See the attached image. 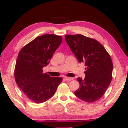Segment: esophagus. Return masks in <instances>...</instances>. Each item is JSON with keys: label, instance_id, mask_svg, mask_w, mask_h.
Listing matches in <instances>:
<instances>
[{"label": "esophagus", "instance_id": "esophagus-1", "mask_svg": "<svg viewBox=\"0 0 128 128\" xmlns=\"http://www.w3.org/2000/svg\"><path fill=\"white\" fill-rule=\"evenodd\" d=\"M73 77H66V81H71V80H73Z\"/></svg>", "mask_w": 128, "mask_h": 128}]
</instances>
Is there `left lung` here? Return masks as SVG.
<instances>
[{"mask_svg": "<svg viewBox=\"0 0 128 128\" xmlns=\"http://www.w3.org/2000/svg\"><path fill=\"white\" fill-rule=\"evenodd\" d=\"M65 40L78 62L86 66L85 78H77L80 88L75 95L88 103L99 100L112 80L113 64L110 55L98 41L81 34L66 35Z\"/></svg>", "mask_w": 128, "mask_h": 128, "instance_id": "left-lung-1", "label": "left lung"}]
</instances>
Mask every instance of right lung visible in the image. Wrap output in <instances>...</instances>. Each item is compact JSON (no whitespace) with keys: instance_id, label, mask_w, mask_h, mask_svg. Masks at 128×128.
<instances>
[{"instance_id":"right-lung-1","label":"right lung","mask_w":128,"mask_h":128,"mask_svg":"<svg viewBox=\"0 0 128 128\" xmlns=\"http://www.w3.org/2000/svg\"><path fill=\"white\" fill-rule=\"evenodd\" d=\"M62 42V36L44 34L34 39L19 52L14 68L15 81L32 102L41 103L48 100L62 82V77H52L42 70Z\"/></svg>"}]
</instances>
